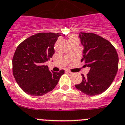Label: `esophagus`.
Segmentation results:
<instances>
[{
  "mask_svg": "<svg viewBox=\"0 0 125 125\" xmlns=\"http://www.w3.org/2000/svg\"><path fill=\"white\" fill-rule=\"evenodd\" d=\"M67 73L68 74H69V75H72V74H73V73L69 70H67Z\"/></svg>",
  "mask_w": 125,
  "mask_h": 125,
  "instance_id": "1",
  "label": "esophagus"
}]
</instances>
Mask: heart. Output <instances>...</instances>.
I'll return each instance as SVG.
<instances>
[{
  "label": "heart",
  "mask_w": 125,
  "mask_h": 125,
  "mask_svg": "<svg viewBox=\"0 0 125 125\" xmlns=\"http://www.w3.org/2000/svg\"><path fill=\"white\" fill-rule=\"evenodd\" d=\"M73 40H78L77 38L76 37V36L75 35H71L69 37V39H68V42L73 41Z\"/></svg>",
  "instance_id": "obj_1"
}]
</instances>
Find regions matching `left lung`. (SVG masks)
<instances>
[{"mask_svg":"<svg viewBox=\"0 0 125 125\" xmlns=\"http://www.w3.org/2000/svg\"><path fill=\"white\" fill-rule=\"evenodd\" d=\"M83 47V58L90 71L75 87L90 96L101 94L109 88L118 68V56L110 42L93 33H79Z\"/></svg>","mask_w":125,"mask_h":125,"instance_id":"1","label":"left lung"}]
</instances>
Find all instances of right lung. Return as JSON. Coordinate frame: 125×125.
I'll list each match as a JSON object with an SVG mask.
<instances>
[{
  "label": "right lung",
  "instance_id": "right-lung-1",
  "mask_svg": "<svg viewBox=\"0 0 125 125\" xmlns=\"http://www.w3.org/2000/svg\"><path fill=\"white\" fill-rule=\"evenodd\" d=\"M65 37V35H62ZM60 33H39L23 40L12 59L13 75L24 92L40 96L54 89L64 70L50 71L44 63L52 58L54 45Z\"/></svg>",
  "mask_w": 125,
  "mask_h": 125
}]
</instances>
